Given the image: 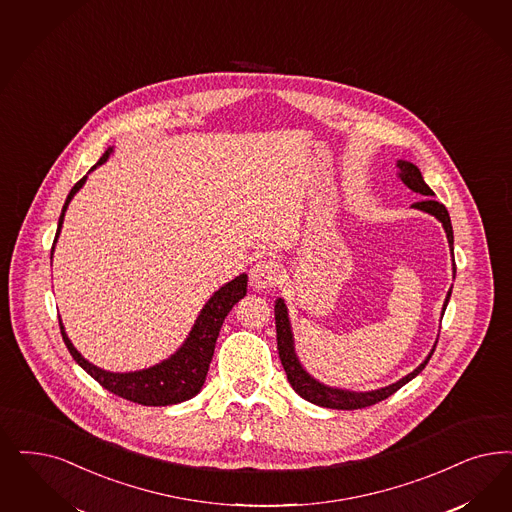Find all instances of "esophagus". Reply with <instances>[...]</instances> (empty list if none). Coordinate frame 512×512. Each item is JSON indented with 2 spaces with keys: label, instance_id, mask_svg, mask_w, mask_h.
I'll list each match as a JSON object with an SVG mask.
<instances>
[{
  "label": "esophagus",
  "instance_id": "obj_1",
  "mask_svg": "<svg viewBox=\"0 0 512 512\" xmlns=\"http://www.w3.org/2000/svg\"><path fill=\"white\" fill-rule=\"evenodd\" d=\"M280 278H282V266L278 265V261L274 259L259 261L251 268V274H249V282L255 289H270L280 283Z\"/></svg>",
  "mask_w": 512,
  "mask_h": 512
}]
</instances>
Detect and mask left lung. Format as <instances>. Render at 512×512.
I'll return each instance as SVG.
<instances>
[{
  "mask_svg": "<svg viewBox=\"0 0 512 512\" xmlns=\"http://www.w3.org/2000/svg\"><path fill=\"white\" fill-rule=\"evenodd\" d=\"M399 170H401L399 176L403 179L406 187L410 191H414V193L425 196L422 202L414 204V208H418L422 212L431 213V215H435L441 221L442 227L446 230V236H448V244H450V249H452V255H454V232H452V223H450L448 210L442 206L441 202L433 200L435 193L423 181L422 172L418 170V166H414V164H410L406 160H399ZM450 293L452 291H448V297L444 300V308L442 310H446V304L450 300ZM274 314H276L278 353H280V359H282L283 369H285L289 384L293 386V389L299 393L302 399H306V401H310L314 405L325 406V408L357 410V408H367V406L376 405V403L388 399L389 395H393L397 389L403 388L406 382H410L414 376H418L425 369V365L429 363L431 355L435 352V348H433V352L427 355V359L423 361L418 369H414L410 374H406L405 378H401L399 382L391 384L388 388L367 391V393H353V391H344V389L327 388V386L316 382L310 374H306V371L300 367L299 359H297L295 350H293V336H291V327H289V319H287V308H285L282 299L276 300Z\"/></svg>",
  "mask_w": 512,
  "mask_h": 512,
  "instance_id": "obj_1",
  "label": "left lung"
}]
</instances>
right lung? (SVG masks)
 <instances>
[{
    "instance_id": "1",
    "label": "right lung",
    "mask_w": 512,
    "mask_h": 512,
    "mask_svg": "<svg viewBox=\"0 0 512 512\" xmlns=\"http://www.w3.org/2000/svg\"><path fill=\"white\" fill-rule=\"evenodd\" d=\"M107 157H109V151L102 155V159L98 160L96 166L104 164ZM96 166H92V170ZM85 179L87 177H81L73 185V189L66 198V204L62 208L60 219H58V230H56V236H54L53 249L56 238H58V232L62 229L66 208H68L73 194L83 187ZM246 291V274H240L238 278H234L225 287H221L212 299L208 300L204 310L200 312V316L194 323L193 331H191L189 338L185 340V344L170 359L162 361L151 369H143V371L123 372V374L121 372L102 371V369H98V367L89 363L85 357H81V353L73 348L70 338L64 333L62 321H60V333H62L66 348L70 350L71 357L85 371L89 372L90 376L102 388L111 391L113 395L123 397L130 403H138V405L143 406L177 405V403H183V401L194 397L204 386L221 325L227 318V314L232 310V306L246 295Z\"/></svg>"
}]
</instances>
